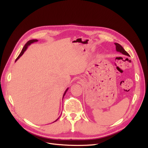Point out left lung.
Instances as JSON below:
<instances>
[{
	"label": "left lung",
	"mask_w": 148,
	"mask_h": 148,
	"mask_svg": "<svg viewBox=\"0 0 148 148\" xmlns=\"http://www.w3.org/2000/svg\"><path fill=\"white\" fill-rule=\"evenodd\" d=\"M115 45H116V50L117 51H119L121 53H122L124 55H126V56H129V54L123 49V48L118 43H114Z\"/></svg>",
	"instance_id": "left-lung-1"
}]
</instances>
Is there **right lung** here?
<instances>
[{
  "label": "right lung",
  "mask_w": 148,
  "mask_h": 148,
  "mask_svg": "<svg viewBox=\"0 0 148 148\" xmlns=\"http://www.w3.org/2000/svg\"><path fill=\"white\" fill-rule=\"evenodd\" d=\"M37 41H38L37 40H30V41H27V43L25 45V46L23 47V49H22V50H21V53H20V54H19V56L17 57V58L16 59V60H15V62H16L22 55H23V54L25 53V51L26 50V49H27V47H28V46L29 45H30L31 44H32V43H34V42H37ZM68 88H67L66 89V90H65V93H64V95H63V98H64V96H65V94H66V92H67V90H68ZM59 119V118H58ZM58 119H56L55 121L54 122H56Z\"/></svg>",
  "instance_id": "add662e5"
}]
</instances>
